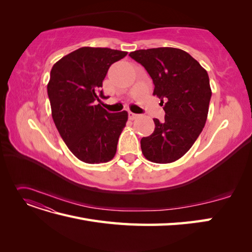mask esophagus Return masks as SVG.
Masks as SVG:
<instances>
[{"instance_id": "1", "label": "esophagus", "mask_w": 252, "mask_h": 252, "mask_svg": "<svg viewBox=\"0 0 252 252\" xmlns=\"http://www.w3.org/2000/svg\"><path fill=\"white\" fill-rule=\"evenodd\" d=\"M128 117H129V119L130 120H134V119H136L139 117V114H136V113H133V112H128Z\"/></svg>"}]
</instances>
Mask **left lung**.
Wrapping results in <instances>:
<instances>
[{"instance_id":"8db88e82","label":"left lung","mask_w":252,"mask_h":252,"mask_svg":"<svg viewBox=\"0 0 252 252\" xmlns=\"http://www.w3.org/2000/svg\"><path fill=\"white\" fill-rule=\"evenodd\" d=\"M129 56L149 73L154 95L165 110V121L154 119L155 131L141 140L143 155L154 163H172L191 148L205 126L211 97L208 73L179 48L140 49Z\"/></svg>"}]
</instances>
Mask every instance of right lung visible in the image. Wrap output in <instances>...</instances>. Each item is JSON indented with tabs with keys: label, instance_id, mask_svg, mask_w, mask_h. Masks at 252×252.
I'll list each match as a JSON object with an SVG mask.
<instances>
[{
	"label": "right lung",
	"instance_id": "add662e5",
	"mask_svg": "<svg viewBox=\"0 0 252 252\" xmlns=\"http://www.w3.org/2000/svg\"><path fill=\"white\" fill-rule=\"evenodd\" d=\"M126 51L82 47L52 66L47 85L51 114L60 135L82 162H109L117 152L127 111L110 113L100 104L101 87L111 64Z\"/></svg>",
	"mask_w": 252,
	"mask_h": 252
}]
</instances>
